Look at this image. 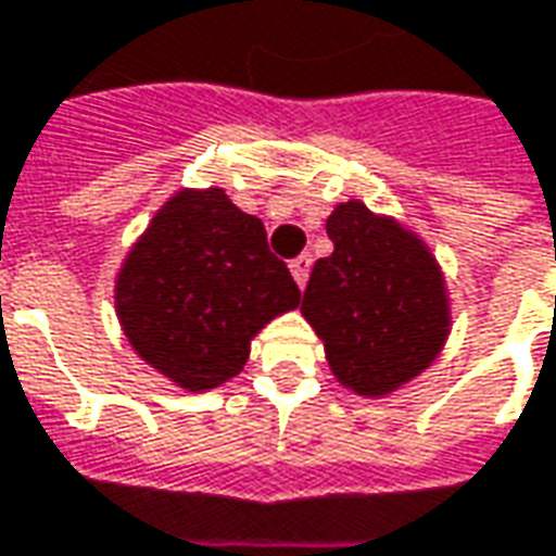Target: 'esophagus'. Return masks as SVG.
Listing matches in <instances>:
<instances>
[{
	"label": "esophagus",
	"instance_id": "34e87169",
	"mask_svg": "<svg viewBox=\"0 0 556 556\" xmlns=\"http://www.w3.org/2000/svg\"><path fill=\"white\" fill-rule=\"evenodd\" d=\"M289 267H291V277H294V282L304 289L306 277H309V267H313V258H309V255H298Z\"/></svg>",
	"mask_w": 556,
	"mask_h": 556
}]
</instances>
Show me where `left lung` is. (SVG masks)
I'll return each mask as SVG.
<instances>
[{
  "instance_id": "8db88e82",
  "label": "left lung",
  "mask_w": 556,
  "mask_h": 556,
  "mask_svg": "<svg viewBox=\"0 0 556 556\" xmlns=\"http://www.w3.org/2000/svg\"><path fill=\"white\" fill-rule=\"evenodd\" d=\"M333 252L309 274L301 313L325 345L333 379L358 397H388L440 358L452 298L425 238L364 201L328 216Z\"/></svg>"
}]
</instances>
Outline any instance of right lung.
Listing matches in <instances>:
<instances>
[{"label":"right lung","instance_id":"obj_1","mask_svg":"<svg viewBox=\"0 0 556 556\" xmlns=\"http://www.w3.org/2000/svg\"><path fill=\"white\" fill-rule=\"evenodd\" d=\"M298 304L265 223L219 186L174 192L114 279L116 318L135 355L189 394L235 379L262 328Z\"/></svg>","mask_w":556,"mask_h":556}]
</instances>
